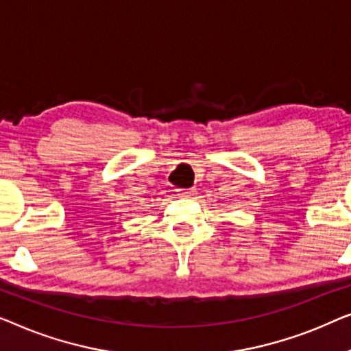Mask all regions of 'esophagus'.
Here are the masks:
<instances>
[{"instance_id":"1","label":"esophagus","mask_w":351,"mask_h":351,"mask_svg":"<svg viewBox=\"0 0 351 351\" xmlns=\"http://www.w3.org/2000/svg\"><path fill=\"white\" fill-rule=\"evenodd\" d=\"M178 192H180L181 197H191V195L195 194V189H194V187H189V189H180Z\"/></svg>"}]
</instances>
